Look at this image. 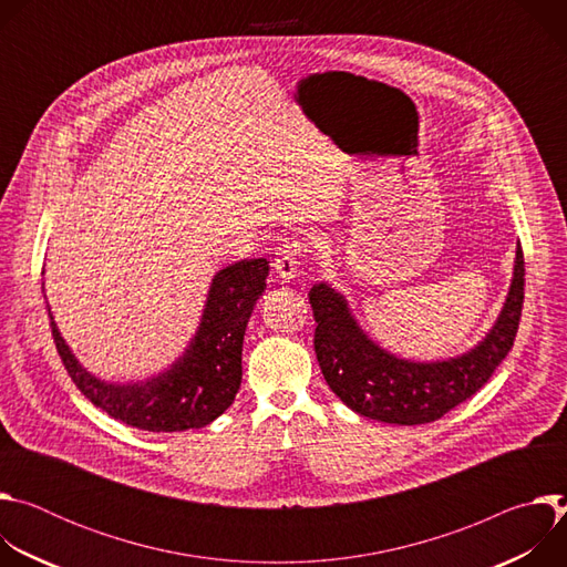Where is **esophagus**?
I'll return each instance as SVG.
<instances>
[{"label":"esophagus","instance_id":"obj_1","mask_svg":"<svg viewBox=\"0 0 567 567\" xmlns=\"http://www.w3.org/2000/svg\"><path fill=\"white\" fill-rule=\"evenodd\" d=\"M298 254H300L298 241H285V245H280L274 258V271L278 278L293 280L298 276V267H300Z\"/></svg>","mask_w":567,"mask_h":567}]
</instances>
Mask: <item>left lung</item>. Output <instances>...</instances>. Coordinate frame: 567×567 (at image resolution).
I'll list each match as a JSON object with an SVG mask.
<instances>
[{"label": "left lung", "instance_id": "1", "mask_svg": "<svg viewBox=\"0 0 567 567\" xmlns=\"http://www.w3.org/2000/svg\"><path fill=\"white\" fill-rule=\"evenodd\" d=\"M525 262L516 249L503 309L475 348L444 361H411L383 350L359 326L348 298L330 282L309 291L313 350L332 392L354 413L399 426L429 424L475 394L509 354L523 311Z\"/></svg>", "mask_w": 567, "mask_h": 567}]
</instances>
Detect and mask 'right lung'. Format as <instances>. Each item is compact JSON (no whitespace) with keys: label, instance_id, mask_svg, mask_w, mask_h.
Instances as JSON below:
<instances>
[{"label":"right lung","instance_id":"obj_1","mask_svg":"<svg viewBox=\"0 0 567 567\" xmlns=\"http://www.w3.org/2000/svg\"><path fill=\"white\" fill-rule=\"evenodd\" d=\"M267 276L265 258L217 271L186 352L168 370L145 381L114 383L80 365L49 309L58 354L78 390L110 417L152 433L202 429L230 406L239 390L241 343L254 307L267 289Z\"/></svg>","mask_w":567,"mask_h":567}]
</instances>
